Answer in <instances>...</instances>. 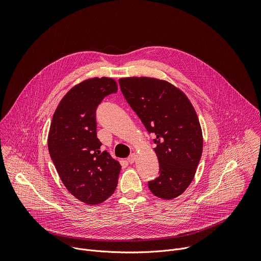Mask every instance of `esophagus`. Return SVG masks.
Wrapping results in <instances>:
<instances>
[{"label":"esophagus","mask_w":261,"mask_h":261,"mask_svg":"<svg viewBox=\"0 0 261 261\" xmlns=\"http://www.w3.org/2000/svg\"><path fill=\"white\" fill-rule=\"evenodd\" d=\"M135 160H136V155H135V154H132V155H130V156L128 157V159H127V161H128L130 164L134 163V162H135Z\"/></svg>","instance_id":"34e87169"}]
</instances>
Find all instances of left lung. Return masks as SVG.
Instances as JSON below:
<instances>
[{
	"instance_id": "left-lung-1",
	"label": "left lung",
	"mask_w": 261,
	"mask_h": 261,
	"mask_svg": "<svg viewBox=\"0 0 261 261\" xmlns=\"http://www.w3.org/2000/svg\"><path fill=\"white\" fill-rule=\"evenodd\" d=\"M119 84L147 132L156 136L160 174L148 181V188L163 199L177 197L191 184L202 154V132L194 107L165 81L126 77Z\"/></svg>"
}]
</instances>
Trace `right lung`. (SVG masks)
<instances>
[{"label":"right lung","mask_w":261,"mask_h":261,"mask_svg":"<svg viewBox=\"0 0 261 261\" xmlns=\"http://www.w3.org/2000/svg\"><path fill=\"white\" fill-rule=\"evenodd\" d=\"M118 92L108 77L87 80L73 87L58 105L48 134V151L67 190L79 200L95 205L116 190L121 165L104 151L97 138L96 109Z\"/></svg>","instance_id":"add662e5"}]
</instances>
